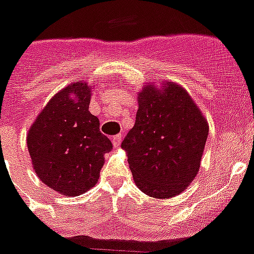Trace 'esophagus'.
I'll return each instance as SVG.
<instances>
[{"mask_svg":"<svg viewBox=\"0 0 254 254\" xmlns=\"http://www.w3.org/2000/svg\"><path fill=\"white\" fill-rule=\"evenodd\" d=\"M121 139H123L121 134H117V135H115V137H113V141H112L113 146H115V147H120Z\"/></svg>","mask_w":254,"mask_h":254,"instance_id":"esophagus-1","label":"esophagus"}]
</instances>
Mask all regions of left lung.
<instances>
[{"mask_svg": "<svg viewBox=\"0 0 254 254\" xmlns=\"http://www.w3.org/2000/svg\"><path fill=\"white\" fill-rule=\"evenodd\" d=\"M145 84L135 124L121 147L137 187L154 198L180 194L198 174L209 127L184 88Z\"/></svg>", "mask_w": 254, "mask_h": 254, "instance_id": "8db88e82", "label": "left lung"}]
</instances>
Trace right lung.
<instances>
[{
    "label": "right lung",
    "instance_id": "1",
    "mask_svg": "<svg viewBox=\"0 0 254 254\" xmlns=\"http://www.w3.org/2000/svg\"><path fill=\"white\" fill-rule=\"evenodd\" d=\"M91 86L69 84L53 96L27 135L35 172L60 194L79 195L98 183L112 142L90 113Z\"/></svg>",
    "mask_w": 254,
    "mask_h": 254
}]
</instances>
